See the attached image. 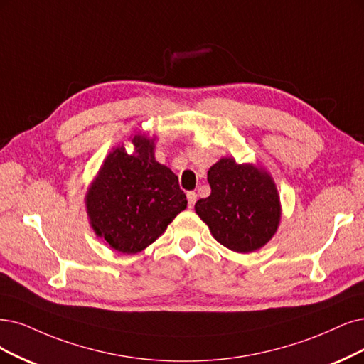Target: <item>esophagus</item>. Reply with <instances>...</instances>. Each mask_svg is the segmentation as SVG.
<instances>
[{"mask_svg": "<svg viewBox=\"0 0 364 364\" xmlns=\"http://www.w3.org/2000/svg\"><path fill=\"white\" fill-rule=\"evenodd\" d=\"M198 199V195L195 192H187V203H189V208H193Z\"/></svg>", "mask_w": 364, "mask_h": 364, "instance_id": "34e87169", "label": "esophagus"}]
</instances>
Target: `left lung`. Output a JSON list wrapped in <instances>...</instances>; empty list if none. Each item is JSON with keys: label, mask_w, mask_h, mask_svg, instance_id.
Returning a JSON list of instances; mask_svg holds the SVG:
<instances>
[{"label": "left lung", "mask_w": 364, "mask_h": 364, "mask_svg": "<svg viewBox=\"0 0 364 364\" xmlns=\"http://www.w3.org/2000/svg\"><path fill=\"white\" fill-rule=\"evenodd\" d=\"M208 198L199 199L195 211L219 243L238 253L265 246L280 222V199L273 178L250 164L238 165L223 157L207 173Z\"/></svg>", "instance_id": "obj_1"}]
</instances>
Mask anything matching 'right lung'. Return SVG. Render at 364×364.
Here are the masks:
<instances>
[{"mask_svg":"<svg viewBox=\"0 0 364 364\" xmlns=\"http://www.w3.org/2000/svg\"><path fill=\"white\" fill-rule=\"evenodd\" d=\"M134 153L117 146L107 154L85 196L97 237L119 253L144 250L187 207L178 177L154 157V138L134 134Z\"/></svg>","mask_w":364,"mask_h":364,"instance_id":"1","label":"right lung"}]
</instances>
